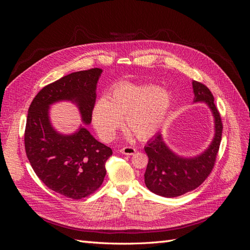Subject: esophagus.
<instances>
[{
  "label": "esophagus",
  "mask_w": 250,
  "mask_h": 250,
  "mask_svg": "<svg viewBox=\"0 0 250 250\" xmlns=\"http://www.w3.org/2000/svg\"><path fill=\"white\" fill-rule=\"evenodd\" d=\"M120 152L126 155H133L135 152H137V149L133 147H124L122 149H120Z\"/></svg>",
  "instance_id": "34e87169"
}]
</instances>
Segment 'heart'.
I'll use <instances>...</instances> for the list:
<instances>
[{"label":"heart","instance_id":"b5f03b06","mask_svg":"<svg viewBox=\"0 0 250 250\" xmlns=\"http://www.w3.org/2000/svg\"><path fill=\"white\" fill-rule=\"evenodd\" d=\"M172 103L169 90L148 84H120L99 99L92 109V121L100 139L110 142L122 125L139 140H147L160 129Z\"/></svg>","mask_w":250,"mask_h":250}]
</instances>
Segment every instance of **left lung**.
<instances>
[{
	"mask_svg": "<svg viewBox=\"0 0 250 250\" xmlns=\"http://www.w3.org/2000/svg\"><path fill=\"white\" fill-rule=\"evenodd\" d=\"M194 102H203L214 117L215 134L209 146L199 155L185 157L176 154L165 143L162 133H156L145 147L149 162L145 184L149 190L163 197H177L195 190L208 178L214 168L222 137V121L210 90L198 81H193Z\"/></svg>",
	"mask_w": 250,
	"mask_h": 250,
	"instance_id": "1",
	"label": "left lung"
}]
</instances>
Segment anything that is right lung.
<instances>
[{
	"mask_svg": "<svg viewBox=\"0 0 250 250\" xmlns=\"http://www.w3.org/2000/svg\"><path fill=\"white\" fill-rule=\"evenodd\" d=\"M102 72L95 67L66 75L44 86L28 110L25 130L28 160L44 185L67 198H84L100 188L106 174L105 163L112 151L83 125L71 134L58 132L51 124L50 106L71 101L78 107L82 123L90 124Z\"/></svg>",
	"mask_w": 250,
	"mask_h": 250,
	"instance_id": "right-lung-1",
	"label": "right lung"
}]
</instances>
